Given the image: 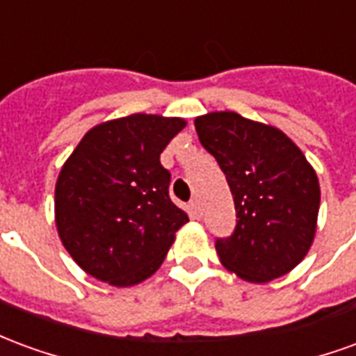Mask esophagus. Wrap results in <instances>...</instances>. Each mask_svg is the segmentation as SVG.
<instances>
[{"mask_svg":"<svg viewBox=\"0 0 356 356\" xmlns=\"http://www.w3.org/2000/svg\"><path fill=\"white\" fill-rule=\"evenodd\" d=\"M188 211H191V217L193 219H200L202 217V211H200V206H198V202L193 200L188 204Z\"/></svg>","mask_w":356,"mask_h":356,"instance_id":"1","label":"esophagus"}]
</instances>
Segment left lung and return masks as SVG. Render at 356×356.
Wrapping results in <instances>:
<instances>
[{
	"label": "left lung",
	"mask_w": 356,
	"mask_h": 356,
	"mask_svg": "<svg viewBox=\"0 0 356 356\" xmlns=\"http://www.w3.org/2000/svg\"><path fill=\"white\" fill-rule=\"evenodd\" d=\"M202 147L231 186L236 229L216 242L219 261L246 282H270L303 261L316 232L321 185L313 165L275 125L231 110L194 120Z\"/></svg>",
	"instance_id": "8db88e82"
}]
</instances>
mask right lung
Listing matches in <instances>:
<instances>
[{
  "label": "right lung",
  "instance_id": "add662e5",
  "mask_svg": "<svg viewBox=\"0 0 356 356\" xmlns=\"http://www.w3.org/2000/svg\"><path fill=\"white\" fill-rule=\"evenodd\" d=\"M186 122L131 114L91 127L60 168L55 223L88 275L116 288L147 280L188 217L170 198L160 154Z\"/></svg>",
  "mask_w": 356,
  "mask_h": 356
}]
</instances>
